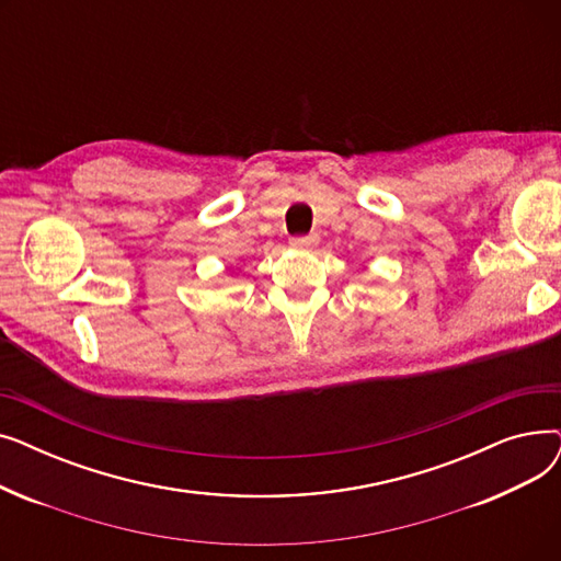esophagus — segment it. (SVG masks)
<instances>
[{"label": "esophagus", "mask_w": 561, "mask_h": 561, "mask_svg": "<svg viewBox=\"0 0 561 561\" xmlns=\"http://www.w3.org/2000/svg\"><path fill=\"white\" fill-rule=\"evenodd\" d=\"M318 241H320V236H318L316 231H313V233H305V236H293V239H290V248L307 250V248H313Z\"/></svg>", "instance_id": "34e87169"}]
</instances>
